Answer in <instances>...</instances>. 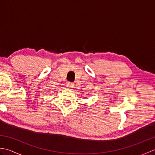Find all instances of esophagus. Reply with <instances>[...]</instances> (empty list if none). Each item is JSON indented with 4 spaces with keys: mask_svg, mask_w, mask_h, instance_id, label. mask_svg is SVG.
<instances>
[{
    "mask_svg": "<svg viewBox=\"0 0 155 155\" xmlns=\"http://www.w3.org/2000/svg\"><path fill=\"white\" fill-rule=\"evenodd\" d=\"M67 87L68 88H72L74 87V84L72 83H68L67 84Z\"/></svg>",
    "mask_w": 155,
    "mask_h": 155,
    "instance_id": "34e87169",
    "label": "esophagus"
}]
</instances>
